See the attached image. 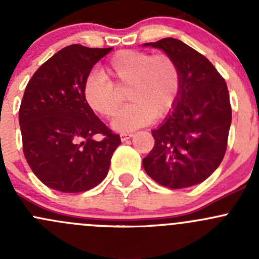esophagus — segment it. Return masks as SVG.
<instances>
[{"label":"esophagus","mask_w":259,"mask_h":259,"mask_svg":"<svg viewBox=\"0 0 259 259\" xmlns=\"http://www.w3.org/2000/svg\"><path fill=\"white\" fill-rule=\"evenodd\" d=\"M132 137L133 134H120V139H121V142H125V140L130 139Z\"/></svg>","instance_id":"1"}]
</instances>
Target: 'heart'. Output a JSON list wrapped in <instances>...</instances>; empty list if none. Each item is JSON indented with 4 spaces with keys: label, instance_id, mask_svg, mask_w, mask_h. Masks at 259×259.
I'll return each mask as SVG.
<instances>
[{
    "label": "heart",
    "instance_id": "b5f03b06",
    "mask_svg": "<svg viewBox=\"0 0 259 259\" xmlns=\"http://www.w3.org/2000/svg\"><path fill=\"white\" fill-rule=\"evenodd\" d=\"M129 86L125 106L113 121L117 132H130L149 124L154 117L168 114L178 100L180 74L174 60L168 55H153L145 51H117L105 72H93L83 85L86 104L101 116L113 117L121 104L115 89Z\"/></svg>",
    "mask_w": 259,
    "mask_h": 259
}]
</instances>
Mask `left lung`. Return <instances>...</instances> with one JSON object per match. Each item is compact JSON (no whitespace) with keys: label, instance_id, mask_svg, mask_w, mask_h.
Listing matches in <instances>:
<instances>
[{"label":"left lung","instance_id":"1","mask_svg":"<svg viewBox=\"0 0 259 259\" xmlns=\"http://www.w3.org/2000/svg\"><path fill=\"white\" fill-rule=\"evenodd\" d=\"M143 46L165 52L180 74L178 100L151 130L155 144L143 166L164 187H193L204 182L226 154L232 122L228 88L207 57L180 40L166 37Z\"/></svg>","mask_w":259,"mask_h":259}]
</instances>
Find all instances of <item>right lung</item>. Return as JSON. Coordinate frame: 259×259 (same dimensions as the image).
<instances>
[{
    "label": "right lung",
    "instance_id": "add662e5",
    "mask_svg": "<svg viewBox=\"0 0 259 259\" xmlns=\"http://www.w3.org/2000/svg\"><path fill=\"white\" fill-rule=\"evenodd\" d=\"M111 50L67 46L41 65L26 86L18 113L23 154L51 189L86 192L108 176L121 140L86 104L83 85ZM96 134L103 135L101 142L93 139Z\"/></svg>",
    "mask_w": 259,
    "mask_h": 259
}]
</instances>
